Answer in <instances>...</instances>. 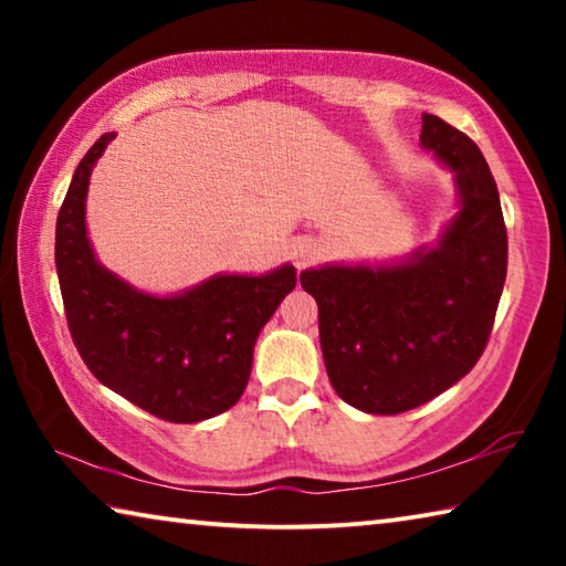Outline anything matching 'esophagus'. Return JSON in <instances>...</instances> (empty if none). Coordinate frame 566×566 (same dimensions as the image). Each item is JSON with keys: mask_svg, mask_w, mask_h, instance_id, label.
Instances as JSON below:
<instances>
[{"mask_svg": "<svg viewBox=\"0 0 566 566\" xmlns=\"http://www.w3.org/2000/svg\"><path fill=\"white\" fill-rule=\"evenodd\" d=\"M314 254H317V244L314 242H296L294 244V262L296 266H306L312 260Z\"/></svg>", "mask_w": 566, "mask_h": 566, "instance_id": "34e87169", "label": "esophagus"}]
</instances>
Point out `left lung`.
Masks as SVG:
<instances>
[{
    "mask_svg": "<svg viewBox=\"0 0 566 566\" xmlns=\"http://www.w3.org/2000/svg\"><path fill=\"white\" fill-rule=\"evenodd\" d=\"M419 142L457 187L459 209L437 247L300 274L319 306L332 387L367 415H399L457 385L482 357L506 280L500 191L482 151L434 114H421Z\"/></svg>",
    "mask_w": 566,
    "mask_h": 566,
    "instance_id": "1",
    "label": "left lung"
}]
</instances>
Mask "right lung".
I'll return each instance as SVG.
<instances>
[{
    "mask_svg": "<svg viewBox=\"0 0 566 566\" xmlns=\"http://www.w3.org/2000/svg\"><path fill=\"white\" fill-rule=\"evenodd\" d=\"M114 132L76 167L56 217V276L66 324L84 364L104 387L175 424L234 407L252 371L256 337L294 290L296 270L214 274L187 292L147 294L94 256L87 234L92 169Z\"/></svg>",
    "mask_w": 566,
    "mask_h": 566,
    "instance_id": "1",
    "label": "right lung"
}]
</instances>
